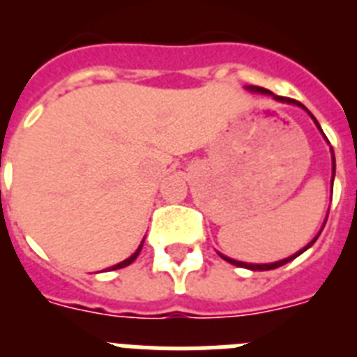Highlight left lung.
<instances>
[{
  "label": "left lung",
  "instance_id": "1",
  "mask_svg": "<svg viewBox=\"0 0 357 357\" xmlns=\"http://www.w3.org/2000/svg\"><path fill=\"white\" fill-rule=\"evenodd\" d=\"M248 89H250V91H255V93H261V94H270V96H273V93H272V91L264 89V87H248ZM273 98H275V100H279V102H286V103H295V105H298V107H302V109H304V110H307V109H305L304 105H302L301 102H296V100H291V98H284V96H273ZM307 114L311 116V118H313L314 125H317V127H318V130L321 132L320 123L317 121V118H314V116L311 114V112H309V110H307ZM326 139H327V137H326ZM331 153H333V182H334V169H336V160H334V151H333V148H331ZM333 182H331V184H333ZM326 222H327V218H326ZM324 225H326V223H324ZM324 225H321V229H324ZM320 232H321V230H320ZM320 232H318V234L314 236V238L311 239V241H309L307 245H305V247L302 248V250H298V252H296V254L289 255V257H286V259L275 261V263H264V264H255V263H243V261L232 259V257H227V255H223V254H220V257H222V259H225L227 263L234 264V266H239V268H248V270H254V272H257V270H259V272H264V270H273V268H279V266H282V264L289 263V261H293V259H295V257H298V255H301L302 252H305V250H307V248L311 247V245H313L314 241H317V239H318V236H320Z\"/></svg>",
  "mask_w": 357,
  "mask_h": 357
}]
</instances>
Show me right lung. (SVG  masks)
Wrapping results in <instances>:
<instances>
[{
    "label": "right lung",
    "instance_id": "add662e5",
    "mask_svg": "<svg viewBox=\"0 0 357 357\" xmlns=\"http://www.w3.org/2000/svg\"><path fill=\"white\" fill-rule=\"evenodd\" d=\"M143 243H144V238H143V241H141V245L137 248H135L134 252H132L130 255H128L127 259H123V261H119V263H116L114 266H110L109 270H119V268H125V266H128V264L130 263H134L135 261V257H137V255H139V252H141V248H143Z\"/></svg>",
    "mask_w": 357,
    "mask_h": 357
}]
</instances>
